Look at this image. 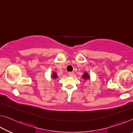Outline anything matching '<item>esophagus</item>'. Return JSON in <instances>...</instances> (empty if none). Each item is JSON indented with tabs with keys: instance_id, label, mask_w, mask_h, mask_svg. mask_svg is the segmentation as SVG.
I'll return each mask as SVG.
<instances>
[{
	"instance_id": "1",
	"label": "esophagus",
	"mask_w": 133,
	"mask_h": 133,
	"mask_svg": "<svg viewBox=\"0 0 133 133\" xmlns=\"http://www.w3.org/2000/svg\"><path fill=\"white\" fill-rule=\"evenodd\" d=\"M68 75H69V76H73V75H74V73H73V72H69L68 73Z\"/></svg>"
}]
</instances>
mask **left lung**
Here are the masks:
<instances>
[{"instance_id": "obj_1", "label": "left lung", "mask_w": 133, "mask_h": 133, "mask_svg": "<svg viewBox=\"0 0 133 133\" xmlns=\"http://www.w3.org/2000/svg\"><path fill=\"white\" fill-rule=\"evenodd\" d=\"M82 78H84L85 80H87V79H90V76H89L87 73H84V75H82Z\"/></svg>"}]
</instances>
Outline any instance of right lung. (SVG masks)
Wrapping results in <instances>:
<instances>
[{"mask_svg": "<svg viewBox=\"0 0 133 133\" xmlns=\"http://www.w3.org/2000/svg\"><path fill=\"white\" fill-rule=\"evenodd\" d=\"M51 77H52V78H53V79H57V73H55V72H54L52 73V76H51Z\"/></svg>", "mask_w": 133, "mask_h": 133, "instance_id": "right-lung-1", "label": "right lung"}]
</instances>
